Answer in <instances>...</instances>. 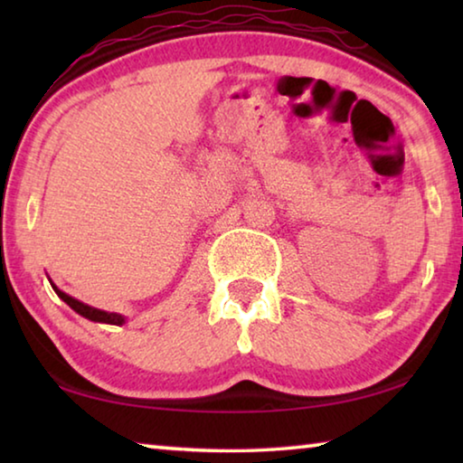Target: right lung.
<instances>
[{
    "label": "right lung",
    "mask_w": 463,
    "mask_h": 463,
    "mask_svg": "<svg viewBox=\"0 0 463 463\" xmlns=\"http://www.w3.org/2000/svg\"><path fill=\"white\" fill-rule=\"evenodd\" d=\"M54 292H57V296L61 298L62 302H67L69 307H71L77 315H81L85 318L90 320H96V323H108V325H122L124 323V317L122 315H116V312H104V310H98V308H91L88 307V304H83L80 300H75V298H71L65 292H61V289H57L52 286Z\"/></svg>",
    "instance_id": "1"
}]
</instances>
